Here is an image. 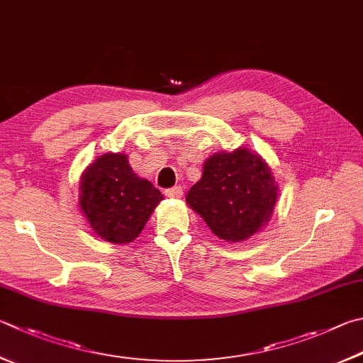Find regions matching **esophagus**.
<instances>
[{
    "instance_id": "1",
    "label": "esophagus",
    "mask_w": 363,
    "mask_h": 363,
    "mask_svg": "<svg viewBox=\"0 0 363 363\" xmlns=\"http://www.w3.org/2000/svg\"><path fill=\"white\" fill-rule=\"evenodd\" d=\"M164 195L168 196V199H181L182 196V187L177 186V187H171L164 190Z\"/></svg>"
}]
</instances>
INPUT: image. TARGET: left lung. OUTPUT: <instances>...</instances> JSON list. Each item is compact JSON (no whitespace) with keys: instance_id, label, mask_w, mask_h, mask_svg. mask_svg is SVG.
<instances>
[{"instance_id":"1","label":"left lung","mask_w":363,"mask_h":363,"mask_svg":"<svg viewBox=\"0 0 363 363\" xmlns=\"http://www.w3.org/2000/svg\"><path fill=\"white\" fill-rule=\"evenodd\" d=\"M279 187L272 167L247 147L217 152L203 163V176L186 201L217 238L241 242L268 225Z\"/></svg>"}]
</instances>
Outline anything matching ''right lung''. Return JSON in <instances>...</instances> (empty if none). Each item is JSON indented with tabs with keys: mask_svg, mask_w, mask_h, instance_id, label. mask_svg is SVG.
Masks as SVG:
<instances>
[{
	"mask_svg": "<svg viewBox=\"0 0 363 363\" xmlns=\"http://www.w3.org/2000/svg\"><path fill=\"white\" fill-rule=\"evenodd\" d=\"M163 200L152 182L138 176L127 154H103L84 169L79 208L103 241L128 245Z\"/></svg>",
	"mask_w": 363,
	"mask_h": 363,
	"instance_id": "right-lung-1",
	"label": "right lung"
}]
</instances>
